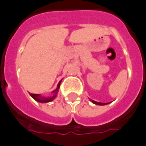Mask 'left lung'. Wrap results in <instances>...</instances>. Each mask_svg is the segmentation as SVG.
I'll return each mask as SVG.
<instances>
[{
  "label": "left lung",
  "instance_id": "1",
  "mask_svg": "<svg viewBox=\"0 0 146 146\" xmlns=\"http://www.w3.org/2000/svg\"><path fill=\"white\" fill-rule=\"evenodd\" d=\"M92 103L96 104H98V105H106L107 104L106 103H101V102H97V101H93V100H92Z\"/></svg>",
  "mask_w": 146,
  "mask_h": 146
}]
</instances>
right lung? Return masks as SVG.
<instances>
[{"label":"right lung","mask_w":146,"mask_h":146,"mask_svg":"<svg viewBox=\"0 0 146 146\" xmlns=\"http://www.w3.org/2000/svg\"><path fill=\"white\" fill-rule=\"evenodd\" d=\"M62 81L59 82L57 85V88L55 90L53 91V92L54 93V96H51V97H42V96H40L39 94H33V93H30V96L34 98L35 100H36L38 102H40V103H46V102H50L52 100L54 99V98L56 96V94H57L58 91H59V87H60V84Z\"/></svg>","instance_id":"add662e5"}]
</instances>
